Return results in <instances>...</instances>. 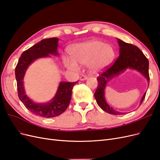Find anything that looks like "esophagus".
I'll return each mask as SVG.
<instances>
[{"instance_id": "34e87169", "label": "esophagus", "mask_w": 160, "mask_h": 160, "mask_svg": "<svg viewBox=\"0 0 160 160\" xmlns=\"http://www.w3.org/2000/svg\"><path fill=\"white\" fill-rule=\"evenodd\" d=\"M88 79V76H85V75H82L80 77V80L81 81H85Z\"/></svg>"}]
</instances>
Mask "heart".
<instances>
[{
    "mask_svg": "<svg viewBox=\"0 0 160 160\" xmlns=\"http://www.w3.org/2000/svg\"><path fill=\"white\" fill-rule=\"evenodd\" d=\"M72 59L63 57V62L68 69L75 70L78 65L88 64L91 72H98L107 69L115 58L114 48L100 40L93 39L77 43L70 49Z\"/></svg>",
    "mask_w": 160,
    "mask_h": 160,
    "instance_id": "1",
    "label": "heart"
}]
</instances>
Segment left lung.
<instances>
[{
  "mask_svg": "<svg viewBox=\"0 0 160 160\" xmlns=\"http://www.w3.org/2000/svg\"><path fill=\"white\" fill-rule=\"evenodd\" d=\"M117 39L119 46V56L112 66L97 78L98 85L94 95L98 105L105 112L112 115H123L126 113L117 111L108 103L105 97V87L111 79L122 73L128 69L139 72L146 77L149 83V61L143 52L136 46L125 42L119 38ZM146 94V92L143 94L139 105L142 103Z\"/></svg>",
  "mask_w": 160,
  "mask_h": 160,
  "instance_id": "obj_1",
  "label": "left lung"
}]
</instances>
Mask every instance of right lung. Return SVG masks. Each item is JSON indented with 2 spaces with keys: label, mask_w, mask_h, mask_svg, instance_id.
I'll return each mask as SVG.
<instances>
[{
  "label": "right lung",
  "mask_w": 160,
  "mask_h": 160,
  "mask_svg": "<svg viewBox=\"0 0 160 160\" xmlns=\"http://www.w3.org/2000/svg\"><path fill=\"white\" fill-rule=\"evenodd\" d=\"M59 38L53 37L41 40L29 49L24 51L19 58L15 68L18 95L25 108L32 114L40 117L50 118L62 114L68 107L72 95V89L77 82H60L57 91L51 101L47 103H35L27 95L24 88L23 79L28 67L40 58L50 57V55H59L57 52Z\"/></svg>",
  "instance_id": "add662e5"
}]
</instances>
